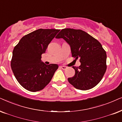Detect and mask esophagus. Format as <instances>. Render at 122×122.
<instances>
[{
	"mask_svg": "<svg viewBox=\"0 0 122 122\" xmlns=\"http://www.w3.org/2000/svg\"><path fill=\"white\" fill-rule=\"evenodd\" d=\"M60 68H61L62 70H66V69H67V67H66V66H60Z\"/></svg>",
	"mask_w": 122,
	"mask_h": 122,
	"instance_id": "esophagus-1",
	"label": "esophagus"
}]
</instances>
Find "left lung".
Returning a JSON list of instances; mask_svg holds the SVG:
<instances>
[{"mask_svg":"<svg viewBox=\"0 0 122 122\" xmlns=\"http://www.w3.org/2000/svg\"><path fill=\"white\" fill-rule=\"evenodd\" d=\"M56 38H63L70 46L72 56L80 58L79 67L73 66L75 74L68 81L81 90L95 87L103 78L107 70V54L100 43L81 30L63 29Z\"/></svg>","mask_w":122,"mask_h":122,"instance_id":"8db88e82","label":"left lung"}]
</instances>
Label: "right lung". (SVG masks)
Segmentation results:
<instances>
[{
    "label": "right lung",
    "mask_w": 122,
    "mask_h": 122,
    "mask_svg": "<svg viewBox=\"0 0 122 122\" xmlns=\"http://www.w3.org/2000/svg\"><path fill=\"white\" fill-rule=\"evenodd\" d=\"M60 30L38 29L23 37L14 47L11 68L16 79L26 90H42L58 69L57 64L47 65L42 62L41 55Z\"/></svg>",
    "instance_id": "add662e5"
}]
</instances>
